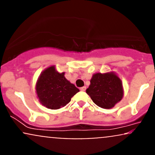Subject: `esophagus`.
Returning <instances> with one entry per match:
<instances>
[{
  "label": "esophagus",
  "mask_w": 155,
  "mask_h": 155,
  "mask_svg": "<svg viewBox=\"0 0 155 155\" xmlns=\"http://www.w3.org/2000/svg\"><path fill=\"white\" fill-rule=\"evenodd\" d=\"M86 89H87L86 87L84 86V87H82L80 88V90H81V91H85V90H86Z\"/></svg>",
  "instance_id": "obj_1"
}]
</instances>
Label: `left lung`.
Returning <instances> with one entry per match:
<instances>
[{
    "label": "left lung",
    "mask_w": 155,
    "mask_h": 155,
    "mask_svg": "<svg viewBox=\"0 0 155 155\" xmlns=\"http://www.w3.org/2000/svg\"><path fill=\"white\" fill-rule=\"evenodd\" d=\"M86 92L97 106L106 109L114 107L124 96L122 81L113 71L94 74Z\"/></svg>",
    "instance_id": "1"
}]
</instances>
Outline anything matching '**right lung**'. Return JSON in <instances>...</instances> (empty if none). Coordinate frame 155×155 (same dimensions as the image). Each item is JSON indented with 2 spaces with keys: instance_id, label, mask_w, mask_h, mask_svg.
<instances>
[{
  "instance_id": "obj_1",
  "label": "right lung",
  "mask_w": 155,
  "mask_h": 155,
  "mask_svg": "<svg viewBox=\"0 0 155 155\" xmlns=\"http://www.w3.org/2000/svg\"><path fill=\"white\" fill-rule=\"evenodd\" d=\"M39 102L50 109H59L68 104L79 90L60 73L55 65L47 68L41 73L35 84Z\"/></svg>"
}]
</instances>
